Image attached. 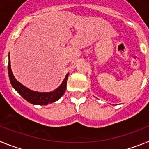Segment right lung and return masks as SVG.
Masks as SVG:
<instances>
[{"label":"right lung","mask_w":149,"mask_h":149,"mask_svg":"<svg viewBox=\"0 0 149 149\" xmlns=\"http://www.w3.org/2000/svg\"><path fill=\"white\" fill-rule=\"evenodd\" d=\"M8 74L10 77V83L15 90L18 92L23 97L26 101L30 102L33 104L38 105H47L48 104H51L60 99L63 94L65 93L66 89L67 79L68 77V73L65 75V77L63 80V83L60 86L55 90L49 93H40V92H36L33 91L28 88L23 86L21 83L18 82L15 78L12 72L11 65H10V58L9 54V64H8Z\"/></svg>","instance_id":"1"}]
</instances>
